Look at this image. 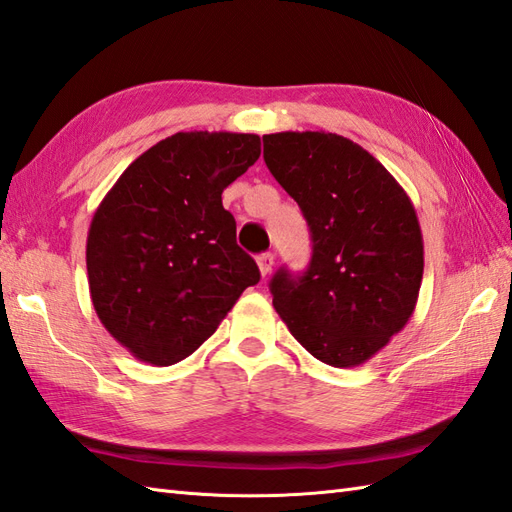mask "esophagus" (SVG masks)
<instances>
[{"mask_svg":"<svg viewBox=\"0 0 512 512\" xmlns=\"http://www.w3.org/2000/svg\"><path fill=\"white\" fill-rule=\"evenodd\" d=\"M256 263H258V269H260V276L267 278L269 273H271V269H273V263H276V256H273V254H260L256 258Z\"/></svg>","mask_w":512,"mask_h":512,"instance_id":"34e87169","label":"esophagus"}]
</instances>
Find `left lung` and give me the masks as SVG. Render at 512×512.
<instances>
[{"label":"left lung","instance_id":"8db88e82","mask_svg":"<svg viewBox=\"0 0 512 512\" xmlns=\"http://www.w3.org/2000/svg\"><path fill=\"white\" fill-rule=\"evenodd\" d=\"M265 162L308 221L302 276L271 278L273 308L306 352L358 367L413 317L423 236L410 197L380 160L332 132L265 134Z\"/></svg>","mask_w":512,"mask_h":512}]
</instances>
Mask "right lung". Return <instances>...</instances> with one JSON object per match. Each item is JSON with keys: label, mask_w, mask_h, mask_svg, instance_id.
Returning <instances> with one entry per match:
<instances>
[{"label": "right lung", "mask_w": 512, "mask_h": 512, "mask_svg": "<svg viewBox=\"0 0 512 512\" xmlns=\"http://www.w3.org/2000/svg\"><path fill=\"white\" fill-rule=\"evenodd\" d=\"M258 156V134L178 132L136 158L97 206L86 239L93 308L141 363L191 356L260 280L221 204Z\"/></svg>", "instance_id": "obj_1"}]
</instances>
